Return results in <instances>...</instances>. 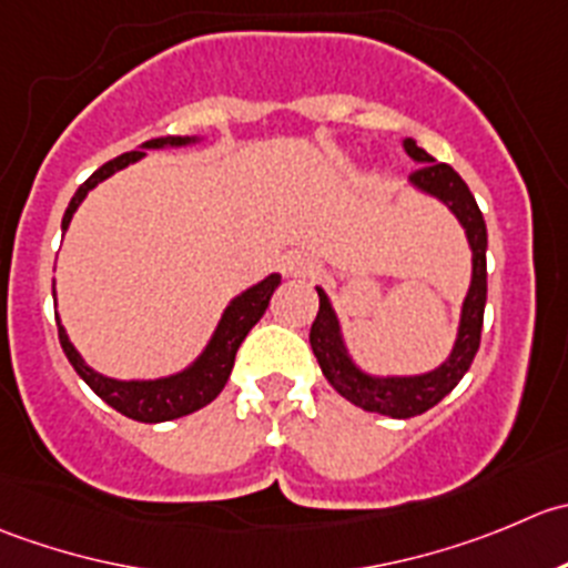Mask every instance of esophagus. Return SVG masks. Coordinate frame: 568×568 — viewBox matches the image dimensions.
I'll return each instance as SVG.
<instances>
[{
	"instance_id": "34e87169",
	"label": "esophagus",
	"mask_w": 568,
	"mask_h": 568,
	"mask_svg": "<svg viewBox=\"0 0 568 568\" xmlns=\"http://www.w3.org/2000/svg\"><path fill=\"white\" fill-rule=\"evenodd\" d=\"M284 271L290 273V276H306V273L314 271V262L303 254H290L284 260Z\"/></svg>"
}]
</instances>
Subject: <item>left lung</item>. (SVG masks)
I'll list each match as a JSON object with an SVG mask.
<instances>
[{
  "label": "left lung",
  "mask_w": 568,
  "mask_h": 568,
  "mask_svg": "<svg viewBox=\"0 0 568 568\" xmlns=\"http://www.w3.org/2000/svg\"><path fill=\"white\" fill-rule=\"evenodd\" d=\"M403 149L419 162L417 171L412 173V184L419 193H428L439 199L458 223L464 226L473 248V284H469L467 297L462 306V323H458L456 345H453L450 356L439 364L436 369L423 375H369L356 367L351 356H347L345 339H342L339 317H336L334 306H331L328 295L317 286L320 295V312L314 317L312 331H308V342L317 356L320 369L328 378V384L339 392L345 400L353 406L364 408V412L384 414L392 419H408L425 414L434 408L445 395H450L458 386V381L467 375L469 364H473L477 347H480V331H483V308H486V221L483 212L477 210L475 195L469 193L467 182L453 171L447 162H436L425 149H419L412 138L403 140Z\"/></svg>",
  "instance_id": "1"
}]
</instances>
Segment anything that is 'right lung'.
<instances>
[{"mask_svg":"<svg viewBox=\"0 0 568 568\" xmlns=\"http://www.w3.org/2000/svg\"><path fill=\"white\" fill-rule=\"evenodd\" d=\"M199 138H156L143 143L140 149H165V145H187L195 143ZM145 151H126V154L115 156V160L104 162L99 171L82 184L80 190L71 199L69 210L63 215V232L69 229L71 217H74L77 206L85 201V195L91 193L99 182H104L106 176H112L121 168L132 165V162L143 160ZM282 284L278 273H271L267 278H262L260 284H254L251 290H245L243 295L234 297L232 303L223 312L221 323H217L215 334H212L210 345L204 347L199 358L190 364L187 369L176 375H168V378H154V381H118L106 378V375L95 373L85 364V358L77 353V347L71 345L69 334H65L63 323L58 317V336L63 353L69 356L71 367L77 369L82 381L115 412H121L123 417L138 419V423H168V419L187 417V414L199 412L206 403L215 400L221 395V389L226 386L229 375H232L234 356H237V347L243 345V339L248 336V331L254 328L262 320L265 308L271 306V297L276 292V286Z\"/></svg>","mask_w":568,"mask_h":568,"instance_id":"1","label":"right lung"}]
</instances>
